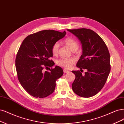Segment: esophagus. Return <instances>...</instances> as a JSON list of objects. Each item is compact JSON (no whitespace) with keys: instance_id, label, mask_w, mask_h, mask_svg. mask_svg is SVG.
I'll return each instance as SVG.
<instances>
[{"instance_id":"34e87169","label":"esophagus","mask_w":124,"mask_h":124,"mask_svg":"<svg viewBox=\"0 0 124 124\" xmlns=\"http://www.w3.org/2000/svg\"><path fill=\"white\" fill-rule=\"evenodd\" d=\"M63 72H64V73H68V72H69V71H68V70H66V69H64L63 70Z\"/></svg>"}]
</instances>
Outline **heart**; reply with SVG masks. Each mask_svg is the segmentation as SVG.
<instances>
[{
	"label": "heart",
	"mask_w": 124,
	"mask_h": 124,
	"mask_svg": "<svg viewBox=\"0 0 124 124\" xmlns=\"http://www.w3.org/2000/svg\"><path fill=\"white\" fill-rule=\"evenodd\" d=\"M65 43L68 47H69L72 51H75L78 50V44L74 38L71 37H68L64 40ZM59 45L58 42L55 43L52 48V52L53 54L56 55L57 54L58 51L59 49ZM75 62V59L73 58H62L58 59L57 61V64L59 66H61L62 67H64L67 69L70 68L71 67L72 63H73Z\"/></svg>",
	"instance_id": "heart-1"
}]
</instances>
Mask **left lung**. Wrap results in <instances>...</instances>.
<instances>
[{
	"label": "left lung",
	"instance_id": "1",
	"mask_svg": "<svg viewBox=\"0 0 124 124\" xmlns=\"http://www.w3.org/2000/svg\"><path fill=\"white\" fill-rule=\"evenodd\" d=\"M78 38L82 46V55L77 62L80 69H87L83 75L72 71L75 79L72 85L74 92L79 96L90 97L103 88L110 72V57L102 38L91 30L82 28L67 30Z\"/></svg>",
	"mask_w": 124,
	"mask_h": 124
}]
</instances>
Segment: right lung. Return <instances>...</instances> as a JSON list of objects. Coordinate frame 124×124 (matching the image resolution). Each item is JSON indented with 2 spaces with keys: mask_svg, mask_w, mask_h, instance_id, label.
Masks as SVG:
<instances>
[{
  "mask_svg": "<svg viewBox=\"0 0 124 124\" xmlns=\"http://www.w3.org/2000/svg\"><path fill=\"white\" fill-rule=\"evenodd\" d=\"M66 33L65 31L62 33L46 30L28 36L23 41L16 55L15 66L19 82L29 94L44 98L54 92L55 82L63 74L62 68L56 66L49 72L43 69L54 65L50 60L53 56L52 46Z\"/></svg>",
  "mask_w": 124,
  "mask_h": 124,
  "instance_id": "1",
  "label": "right lung"
}]
</instances>
